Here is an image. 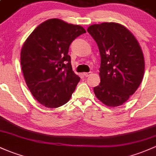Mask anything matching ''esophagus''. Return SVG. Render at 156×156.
I'll list each match as a JSON object with an SVG mask.
<instances>
[{"mask_svg":"<svg viewBox=\"0 0 156 156\" xmlns=\"http://www.w3.org/2000/svg\"><path fill=\"white\" fill-rule=\"evenodd\" d=\"M91 73H92L91 72H87V73H83V74H84L85 76H86V77H88V76H91Z\"/></svg>","mask_w":156,"mask_h":156,"instance_id":"1","label":"esophagus"}]
</instances>
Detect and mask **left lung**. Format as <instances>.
Listing matches in <instances>:
<instances>
[{
	"label": "left lung",
	"instance_id": "obj_1",
	"mask_svg": "<svg viewBox=\"0 0 156 156\" xmlns=\"http://www.w3.org/2000/svg\"><path fill=\"white\" fill-rule=\"evenodd\" d=\"M87 31L100 53V83L94 88L99 100L116 107L135 93L144 74V58L134 35L123 25L105 22L88 27Z\"/></svg>",
	"mask_w": 156,
	"mask_h": 156
}]
</instances>
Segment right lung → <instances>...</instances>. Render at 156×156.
<instances>
[{
	"mask_svg": "<svg viewBox=\"0 0 156 156\" xmlns=\"http://www.w3.org/2000/svg\"><path fill=\"white\" fill-rule=\"evenodd\" d=\"M86 33L80 25L58 18L39 24L21 51L23 74L33 96L48 108H58L71 98L80 78L75 74L68 55L71 42Z\"/></svg>",
	"mask_w": 156,
	"mask_h": 156,
	"instance_id": "right-lung-1",
	"label": "right lung"
}]
</instances>
